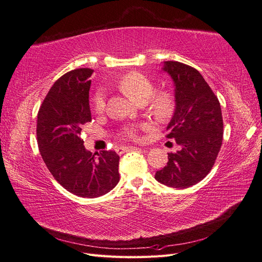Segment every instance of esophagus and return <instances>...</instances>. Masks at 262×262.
Here are the masks:
<instances>
[{"label":"esophagus","instance_id":"1","mask_svg":"<svg viewBox=\"0 0 262 262\" xmlns=\"http://www.w3.org/2000/svg\"><path fill=\"white\" fill-rule=\"evenodd\" d=\"M138 148L136 147H119L116 148V152L119 154H123L124 152H127V151H134V150H137Z\"/></svg>","mask_w":262,"mask_h":262}]
</instances>
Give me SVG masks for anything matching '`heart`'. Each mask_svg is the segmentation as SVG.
Returning <instances> with one entry per match:
<instances>
[{
  "label": "heart",
  "instance_id": "heart-1",
  "mask_svg": "<svg viewBox=\"0 0 262 262\" xmlns=\"http://www.w3.org/2000/svg\"><path fill=\"white\" fill-rule=\"evenodd\" d=\"M118 87L120 91L128 98L137 103H144L154 92V85L152 81L139 72H130L124 75L120 80ZM105 108V96L102 91L97 92L93 99V109L96 113H102ZM150 110L159 120H167L175 110V100L173 97L167 92H161L154 97L150 103ZM124 136L136 139L137 130L134 127L126 128L123 132Z\"/></svg>",
  "mask_w": 262,
  "mask_h": 262
}]
</instances>
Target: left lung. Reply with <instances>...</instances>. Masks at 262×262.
<instances>
[{"instance_id": "obj_1", "label": "left lung", "mask_w": 262, "mask_h": 262, "mask_svg": "<svg viewBox=\"0 0 262 262\" xmlns=\"http://www.w3.org/2000/svg\"><path fill=\"white\" fill-rule=\"evenodd\" d=\"M175 85V111L168 123L167 138L180 150L168 153L167 165L156 179L171 188L185 189L204 179L221 148L224 121L219 100L202 74L188 64L164 61Z\"/></svg>"}]
</instances>
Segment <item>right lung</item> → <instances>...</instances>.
Segmentation results:
<instances>
[{"label":"right lung","instance_id":"obj_1","mask_svg":"<svg viewBox=\"0 0 262 262\" xmlns=\"http://www.w3.org/2000/svg\"><path fill=\"white\" fill-rule=\"evenodd\" d=\"M94 70L81 68L58 79L37 113L36 138L42 159L58 183L74 195L98 198L120 180V157L115 151L92 153L81 138L92 121L90 77Z\"/></svg>","mask_w":262,"mask_h":262}]
</instances>
